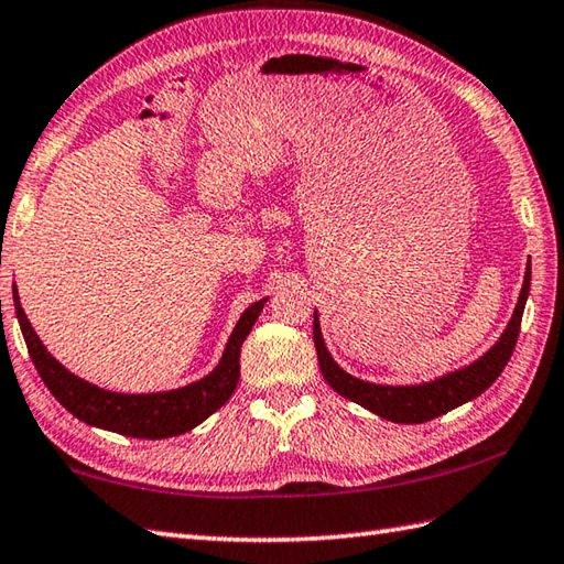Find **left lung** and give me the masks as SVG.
<instances>
[{"label":"left lung","mask_w":564,"mask_h":564,"mask_svg":"<svg viewBox=\"0 0 564 564\" xmlns=\"http://www.w3.org/2000/svg\"><path fill=\"white\" fill-rule=\"evenodd\" d=\"M528 291H531V263H528L525 269V281H523L521 295H518L513 317L509 327H506V333L501 335V339L496 341V345L479 361H474L471 367L459 369L455 373H449V377H443L423 386H377V383H367L349 377V373L341 371L335 364V359L329 357L323 335H319V323L315 313L313 339L317 349L319 371H323L325 381L333 386L339 395H345V399L364 405L367 411L386 417V421L408 423V425L433 421V417L452 411V408L477 399L481 391H487L489 386L499 379V373L503 371V367L509 364L513 355L518 333H521Z\"/></svg>","instance_id":"left-lung-1"}]
</instances>
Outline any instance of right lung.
Segmentation results:
<instances>
[{
	"mask_svg": "<svg viewBox=\"0 0 564 564\" xmlns=\"http://www.w3.org/2000/svg\"><path fill=\"white\" fill-rule=\"evenodd\" d=\"M263 303H267V297L249 305L245 315L239 317L235 333H231L227 341L223 361L217 364V369L209 373V377L191 386H183L178 391L129 395L97 389V386L77 379L75 373L61 367V364L48 355L46 347L41 345L39 335L33 333V327L24 315V307L19 303L14 285V307L21 325V335L26 339L33 367H36L39 377L55 395V401L63 408H68L75 417H80L87 425L105 427L119 435L143 440L183 435L195 425H200L205 417L213 415L217 408H223L229 401V395L235 393L239 381L241 345H245L253 323H257Z\"/></svg>",
	"mask_w": 564,
	"mask_h": 564,
	"instance_id": "right-lung-1",
	"label": "right lung"
}]
</instances>
